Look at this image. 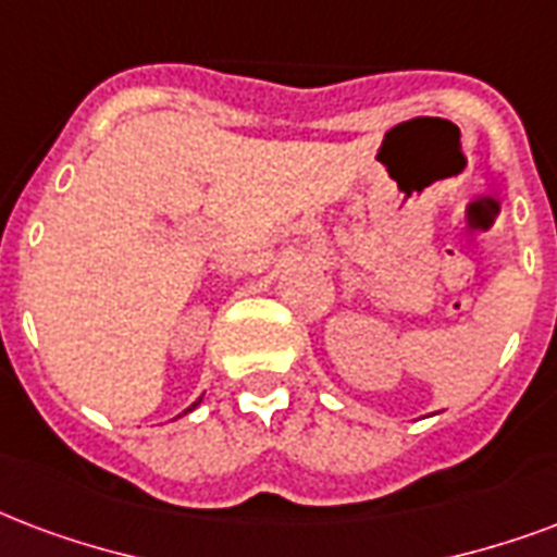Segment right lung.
<instances>
[{
  "mask_svg": "<svg viewBox=\"0 0 557 557\" xmlns=\"http://www.w3.org/2000/svg\"><path fill=\"white\" fill-rule=\"evenodd\" d=\"M193 406H198V403H193ZM193 406H189V409H193Z\"/></svg>",
  "mask_w": 557,
  "mask_h": 557,
  "instance_id": "1",
  "label": "right lung"
}]
</instances>
